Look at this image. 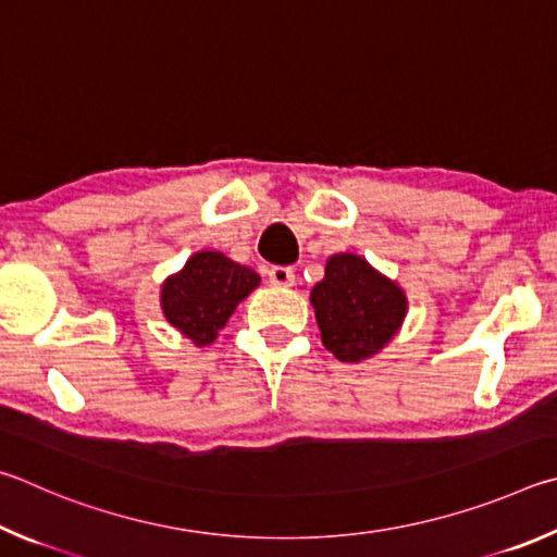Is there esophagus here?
Segmentation results:
<instances>
[{
	"mask_svg": "<svg viewBox=\"0 0 557 557\" xmlns=\"http://www.w3.org/2000/svg\"><path fill=\"white\" fill-rule=\"evenodd\" d=\"M269 284L278 286V288H290L296 284V273L290 267H271Z\"/></svg>",
	"mask_w": 557,
	"mask_h": 557,
	"instance_id": "1",
	"label": "esophagus"
}]
</instances>
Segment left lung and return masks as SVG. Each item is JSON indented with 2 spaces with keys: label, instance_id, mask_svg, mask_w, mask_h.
<instances>
[{
  "label": "left lung",
  "instance_id": "1",
  "mask_svg": "<svg viewBox=\"0 0 557 557\" xmlns=\"http://www.w3.org/2000/svg\"><path fill=\"white\" fill-rule=\"evenodd\" d=\"M320 337L339 362L376 355L398 333L408 300L392 278L357 253H333L325 278L310 290Z\"/></svg>",
  "mask_w": 557,
  "mask_h": 557
}]
</instances>
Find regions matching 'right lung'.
Masks as SVG:
<instances>
[{
	"label": "right lung",
	"mask_w": 557,
	"mask_h": 557,
	"mask_svg": "<svg viewBox=\"0 0 557 557\" xmlns=\"http://www.w3.org/2000/svg\"><path fill=\"white\" fill-rule=\"evenodd\" d=\"M259 273L232 261L222 251H198L163 281L161 310L193 345L214 343L244 298L259 286Z\"/></svg>",
	"instance_id": "obj_1"
}]
</instances>
